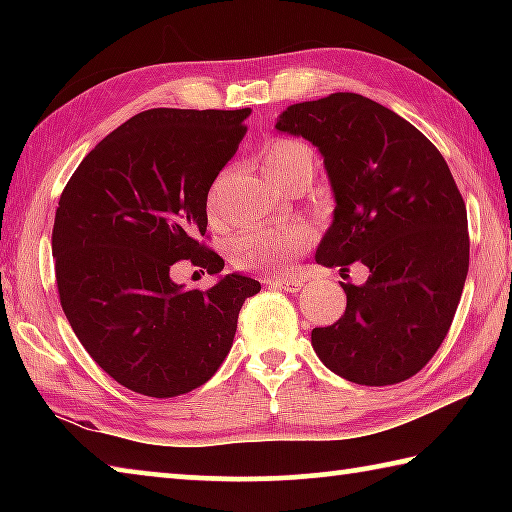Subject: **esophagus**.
Masks as SVG:
<instances>
[{"mask_svg": "<svg viewBox=\"0 0 512 512\" xmlns=\"http://www.w3.org/2000/svg\"><path fill=\"white\" fill-rule=\"evenodd\" d=\"M264 282L271 284V287H280L289 293H296L302 289V280H298V277H266Z\"/></svg>", "mask_w": 512, "mask_h": 512, "instance_id": "34e87169", "label": "esophagus"}]
</instances>
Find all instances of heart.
<instances>
[{"instance_id": "heart-1", "label": "heart", "mask_w": 512, "mask_h": 512, "mask_svg": "<svg viewBox=\"0 0 512 512\" xmlns=\"http://www.w3.org/2000/svg\"><path fill=\"white\" fill-rule=\"evenodd\" d=\"M264 171L273 183H280L289 173L302 167H311V153L305 144L287 137L268 140L262 149ZM221 189L223 178H216L205 198V207L210 219H219L221 210ZM316 232L307 223H284L266 225V228H250L232 239L230 259L241 271L282 275L293 266V262L314 246Z\"/></svg>"}]
</instances>
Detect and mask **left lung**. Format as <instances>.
I'll list each match as a JSON object with an SVG mask.
<instances>
[{"label": "left lung", "mask_w": 512, "mask_h": 512, "mask_svg": "<svg viewBox=\"0 0 512 512\" xmlns=\"http://www.w3.org/2000/svg\"><path fill=\"white\" fill-rule=\"evenodd\" d=\"M325 158L334 223L323 266H368L343 284L345 314L314 327L325 366L361 386H391L427 366L452 327L470 266L465 201L440 151L409 121L354 92L293 103L275 124Z\"/></svg>", "instance_id": "8db88e82"}]
</instances>
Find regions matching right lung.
I'll use <instances>...</instances> for the list:
<instances>
[{"label":"right lung","instance_id":"add662e5","mask_svg":"<svg viewBox=\"0 0 512 512\" xmlns=\"http://www.w3.org/2000/svg\"><path fill=\"white\" fill-rule=\"evenodd\" d=\"M241 110H144L85 155L60 194L51 253L60 305L90 357L121 386L176 397L228 357L237 318L259 282L223 275L178 287L173 264L210 275L205 198L246 135Z\"/></svg>","mask_w":512,"mask_h":512}]
</instances>
